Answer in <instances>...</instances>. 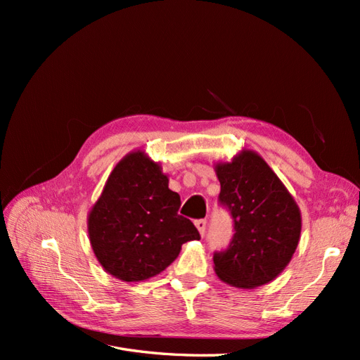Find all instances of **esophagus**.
I'll list each match as a JSON object with an SVG mask.
<instances>
[{
    "label": "esophagus",
    "instance_id": "1",
    "mask_svg": "<svg viewBox=\"0 0 360 360\" xmlns=\"http://www.w3.org/2000/svg\"><path fill=\"white\" fill-rule=\"evenodd\" d=\"M195 225H197V228H198L200 234H201V236H204V234H205V226H207V221H205V219H198V221H195Z\"/></svg>",
    "mask_w": 360,
    "mask_h": 360
}]
</instances>
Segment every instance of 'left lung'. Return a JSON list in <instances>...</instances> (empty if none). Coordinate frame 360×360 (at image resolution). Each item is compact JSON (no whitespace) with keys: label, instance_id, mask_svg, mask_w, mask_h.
Masks as SVG:
<instances>
[{"label":"left lung","instance_id":"obj_1","mask_svg":"<svg viewBox=\"0 0 360 360\" xmlns=\"http://www.w3.org/2000/svg\"><path fill=\"white\" fill-rule=\"evenodd\" d=\"M219 204L233 217L230 245L213 254L214 271L226 284L255 288L274 281L297 248L302 217L296 201L264 159L243 150L216 165Z\"/></svg>","mask_w":360,"mask_h":360}]
</instances>
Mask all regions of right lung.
<instances>
[{
  "label": "right lung",
  "mask_w": 360,
  "mask_h": 360,
  "mask_svg": "<svg viewBox=\"0 0 360 360\" xmlns=\"http://www.w3.org/2000/svg\"><path fill=\"white\" fill-rule=\"evenodd\" d=\"M180 205L159 163L143 151L120 160L89 216L90 242L102 267L126 282L165 270L183 243L200 238L195 225L179 214Z\"/></svg>",
  "instance_id": "right-lung-1"
}]
</instances>
